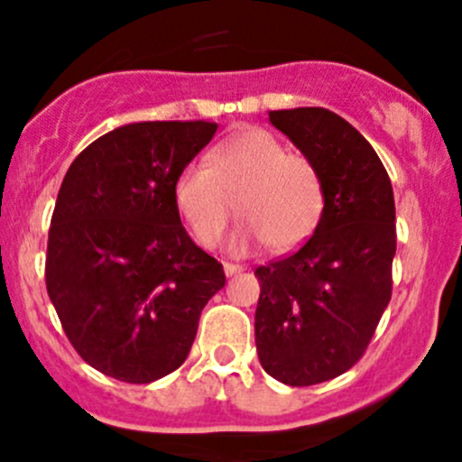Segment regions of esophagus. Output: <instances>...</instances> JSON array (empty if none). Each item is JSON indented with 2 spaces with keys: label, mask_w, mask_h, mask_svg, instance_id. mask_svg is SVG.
Segmentation results:
<instances>
[{
  "label": "esophagus",
  "mask_w": 462,
  "mask_h": 462,
  "mask_svg": "<svg viewBox=\"0 0 462 462\" xmlns=\"http://www.w3.org/2000/svg\"><path fill=\"white\" fill-rule=\"evenodd\" d=\"M223 270H226L227 277H235V274L244 273V265H239V263H230V261H226V263H223Z\"/></svg>",
  "instance_id": "obj_1"
}]
</instances>
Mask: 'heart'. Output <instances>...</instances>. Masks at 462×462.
Segmentation results:
<instances>
[{
	"mask_svg": "<svg viewBox=\"0 0 462 462\" xmlns=\"http://www.w3.org/2000/svg\"><path fill=\"white\" fill-rule=\"evenodd\" d=\"M236 208L244 226L232 239L235 253L268 244L283 253L309 239L326 208L324 180L310 158L283 149L263 129H244L209 149L205 162H189L174 183V201L203 248L223 244Z\"/></svg>",
	"mask_w": 462,
	"mask_h": 462,
	"instance_id": "b5f03b06",
	"label": "heart"
}]
</instances>
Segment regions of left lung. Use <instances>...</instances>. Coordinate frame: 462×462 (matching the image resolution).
Listing matches in <instances>:
<instances>
[{
    "mask_svg": "<svg viewBox=\"0 0 462 462\" xmlns=\"http://www.w3.org/2000/svg\"><path fill=\"white\" fill-rule=\"evenodd\" d=\"M324 180L315 235L259 265L254 342L268 375L310 386L360 362L391 300L395 203L389 174L356 127L321 106L270 111Z\"/></svg>",
    "mask_w": 462,
    "mask_h": 462,
    "instance_id": "1",
    "label": "left lung"
}]
</instances>
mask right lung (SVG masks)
I'll return each instance as SVG.
<instances>
[{
  "label": "right lung",
  "mask_w": 462,
  "mask_h": 462,
  "mask_svg": "<svg viewBox=\"0 0 462 462\" xmlns=\"http://www.w3.org/2000/svg\"><path fill=\"white\" fill-rule=\"evenodd\" d=\"M217 123H134L69 167L51 217L46 291L78 356L147 384L179 369L199 318L226 283L180 223L174 183Z\"/></svg>",
  "instance_id": "add662e5"
}]
</instances>
